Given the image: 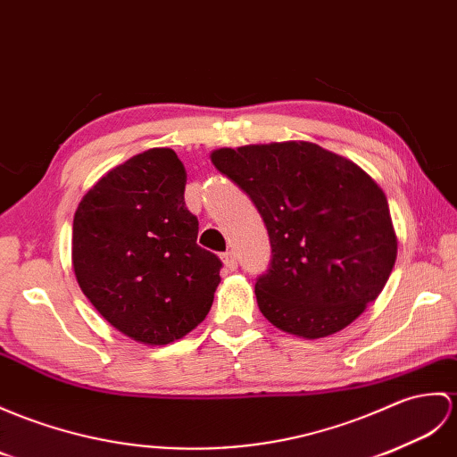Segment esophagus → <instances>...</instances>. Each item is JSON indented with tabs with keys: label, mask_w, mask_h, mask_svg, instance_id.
<instances>
[{
	"label": "esophagus",
	"mask_w": 457,
	"mask_h": 457,
	"mask_svg": "<svg viewBox=\"0 0 457 457\" xmlns=\"http://www.w3.org/2000/svg\"><path fill=\"white\" fill-rule=\"evenodd\" d=\"M221 262H224V269L226 270H236L237 269V259H236V254H233L231 251L221 254Z\"/></svg>",
	"instance_id": "34e87169"
}]
</instances>
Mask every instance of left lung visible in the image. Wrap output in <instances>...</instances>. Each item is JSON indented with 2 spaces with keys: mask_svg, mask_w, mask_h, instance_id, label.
<instances>
[{
  "mask_svg": "<svg viewBox=\"0 0 457 457\" xmlns=\"http://www.w3.org/2000/svg\"><path fill=\"white\" fill-rule=\"evenodd\" d=\"M210 159L247 193L269 231L270 267L254 284L261 313L302 338L338 333L362 315L397 259L376 180L312 142L220 147Z\"/></svg>",
  "mask_w": 457,
  "mask_h": 457,
  "instance_id": "8db88e82",
  "label": "left lung"
}]
</instances>
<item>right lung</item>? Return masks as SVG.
Segmentation results:
<instances>
[{
	"instance_id": "obj_1",
	"label": "right lung",
	"mask_w": 457,
	"mask_h": 457,
	"mask_svg": "<svg viewBox=\"0 0 457 457\" xmlns=\"http://www.w3.org/2000/svg\"><path fill=\"white\" fill-rule=\"evenodd\" d=\"M185 185L177 154L152 147L104 173L73 216L71 267L81 292L142 345H169L193 331L220 284V259L196 245Z\"/></svg>"
}]
</instances>
